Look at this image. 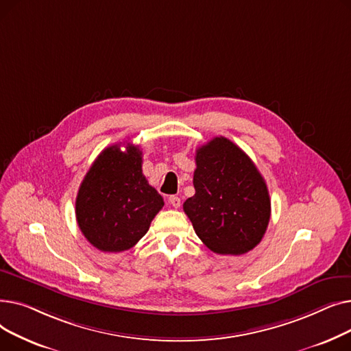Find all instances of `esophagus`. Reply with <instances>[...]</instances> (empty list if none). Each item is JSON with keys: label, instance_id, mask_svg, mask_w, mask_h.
Masks as SVG:
<instances>
[{"label": "esophagus", "instance_id": "esophagus-1", "mask_svg": "<svg viewBox=\"0 0 351 351\" xmlns=\"http://www.w3.org/2000/svg\"><path fill=\"white\" fill-rule=\"evenodd\" d=\"M168 204L171 205V206H173V208H179L180 206V199L178 197V196H175V195H172V196H169V199H168Z\"/></svg>", "mask_w": 351, "mask_h": 351}]
</instances>
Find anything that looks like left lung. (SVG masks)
I'll use <instances>...</instances> for the list:
<instances>
[{"instance_id": "1", "label": "left lung", "mask_w": 351, "mask_h": 351, "mask_svg": "<svg viewBox=\"0 0 351 351\" xmlns=\"http://www.w3.org/2000/svg\"><path fill=\"white\" fill-rule=\"evenodd\" d=\"M195 195L183 210L199 239L217 254H245L261 243L270 220L266 182L232 141L213 138L196 149Z\"/></svg>"}]
</instances>
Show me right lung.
<instances>
[{
    "label": "right lung",
    "mask_w": 351,
    "mask_h": 351,
    "mask_svg": "<svg viewBox=\"0 0 351 351\" xmlns=\"http://www.w3.org/2000/svg\"><path fill=\"white\" fill-rule=\"evenodd\" d=\"M104 149L85 175L75 202L86 241L102 252H123L146 234L163 199L142 173V151L128 143Z\"/></svg>",
    "instance_id": "right-lung-1"
}]
</instances>
